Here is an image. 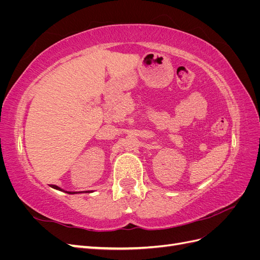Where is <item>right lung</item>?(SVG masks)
<instances>
[{
  "instance_id": "obj_1",
  "label": "right lung",
  "mask_w": 260,
  "mask_h": 260,
  "mask_svg": "<svg viewBox=\"0 0 260 260\" xmlns=\"http://www.w3.org/2000/svg\"><path fill=\"white\" fill-rule=\"evenodd\" d=\"M52 187H54V188H56V190H60V188H59L58 186H56V185H52ZM66 193H69V194H74V193H72V192H66Z\"/></svg>"
}]
</instances>
